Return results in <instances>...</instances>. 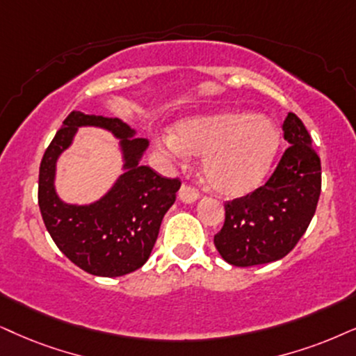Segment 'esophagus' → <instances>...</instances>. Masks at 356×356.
<instances>
[{"label": "esophagus", "mask_w": 356, "mask_h": 356, "mask_svg": "<svg viewBox=\"0 0 356 356\" xmlns=\"http://www.w3.org/2000/svg\"><path fill=\"white\" fill-rule=\"evenodd\" d=\"M179 199H181L184 204H192V202L199 199V191H197L195 187L182 184L181 191H179Z\"/></svg>", "instance_id": "34e87169"}]
</instances>
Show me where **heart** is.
<instances>
[{"label":"heart","mask_w":356,"mask_h":356,"mask_svg":"<svg viewBox=\"0 0 356 356\" xmlns=\"http://www.w3.org/2000/svg\"><path fill=\"white\" fill-rule=\"evenodd\" d=\"M279 145L281 133L271 118L245 111L188 116L161 141V147L172 156H204L205 182L232 197L245 195L263 184Z\"/></svg>","instance_id":"heart-1"}]
</instances>
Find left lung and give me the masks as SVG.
<instances>
[{"mask_svg":"<svg viewBox=\"0 0 356 356\" xmlns=\"http://www.w3.org/2000/svg\"><path fill=\"white\" fill-rule=\"evenodd\" d=\"M282 131L291 146L268 182L225 204V223L213 243L233 266L248 268L284 258L316 213L322 187L321 157L294 113L286 116Z\"/></svg>","mask_w":356,"mask_h":356,"instance_id":"8db88e82","label":"left lung"}]
</instances>
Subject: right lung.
<instances>
[{"instance_id":"obj_1","label":"right lung","mask_w":356,"mask_h":356,"mask_svg":"<svg viewBox=\"0 0 356 356\" xmlns=\"http://www.w3.org/2000/svg\"><path fill=\"white\" fill-rule=\"evenodd\" d=\"M80 125H97L120 139L124 170L119 181L100 201L72 206L58 199L53 181L58 156L73 140ZM120 118L72 111L44 152L39 168V209L57 248L93 276L118 277L136 271L149 258L165 211L181 188L179 179L163 177L141 157L147 139Z\"/></svg>"}]
</instances>
